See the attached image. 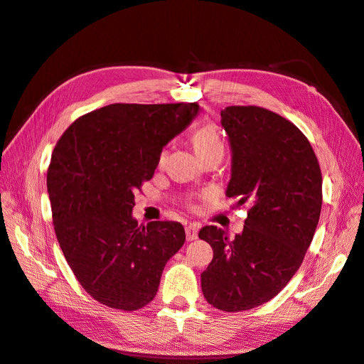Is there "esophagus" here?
<instances>
[{
  "mask_svg": "<svg viewBox=\"0 0 364 364\" xmlns=\"http://www.w3.org/2000/svg\"><path fill=\"white\" fill-rule=\"evenodd\" d=\"M185 232H186V240H188V241L196 240L197 238V232H199V225L191 223L190 226H186Z\"/></svg>",
  "mask_w": 364,
  "mask_h": 364,
  "instance_id": "1",
  "label": "esophagus"
}]
</instances>
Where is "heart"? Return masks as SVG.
<instances>
[{"mask_svg":"<svg viewBox=\"0 0 364 364\" xmlns=\"http://www.w3.org/2000/svg\"><path fill=\"white\" fill-rule=\"evenodd\" d=\"M193 146L197 155H202V153H206V151L223 149V142H222V138H220L217 127L213 124H206L194 132ZM164 156L165 153H162L159 159L164 161Z\"/></svg>","mask_w":364,"mask_h":364,"instance_id":"1","label":"heart"}]
</instances>
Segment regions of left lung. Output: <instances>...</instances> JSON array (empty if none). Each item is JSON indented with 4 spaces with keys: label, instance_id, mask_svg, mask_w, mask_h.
<instances>
[{
    "label": "left lung",
    "instance_id": "left-lung-1",
    "mask_svg": "<svg viewBox=\"0 0 364 364\" xmlns=\"http://www.w3.org/2000/svg\"><path fill=\"white\" fill-rule=\"evenodd\" d=\"M226 196L250 208L240 234L203 226L214 258L202 273L205 299L222 311L269 302L301 267L322 209V173L313 147L289 119L258 106H229Z\"/></svg>",
    "mask_w": 364,
    "mask_h": 364
}]
</instances>
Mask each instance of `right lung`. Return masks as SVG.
Wrapping results in <instances>:
<instances>
[{
  "label": "right lung",
  "instance_id": "add662e5",
  "mask_svg": "<svg viewBox=\"0 0 364 364\" xmlns=\"http://www.w3.org/2000/svg\"><path fill=\"white\" fill-rule=\"evenodd\" d=\"M199 111L197 103L109 105L74 121L54 147L47 173L54 230L95 301L134 311L156 296L185 230L178 222L139 226L132 215L135 191Z\"/></svg>",
  "mask_w": 364,
  "mask_h": 364
}]
</instances>
